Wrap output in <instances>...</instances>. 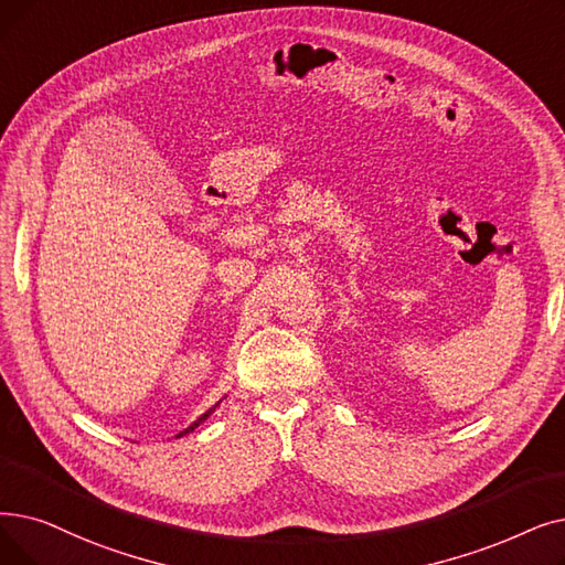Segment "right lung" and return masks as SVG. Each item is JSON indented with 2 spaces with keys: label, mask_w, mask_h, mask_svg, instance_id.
I'll list each match as a JSON object with an SVG mask.
<instances>
[{
  "label": "right lung",
  "mask_w": 565,
  "mask_h": 565,
  "mask_svg": "<svg viewBox=\"0 0 565 565\" xmlns=\"http://www.w3.org/2000/svg\"><path fill=\"white\" fill-rule=\"evenodd\" d=\"M216 406H218V404H216ZM216 406H214V408H216ZM214 408H210V411H207V413H203V415H201V418H199V420H195V423H193V425H191V427H186V429H184V431H182V434H189V431H193V429H195V427H199V425H201V423H205V420H207V418H210V415H212V413H214ZM182 434H178V438H180V436H182Z\"/></svg>",
  "instance_id": "obj_1"
}]
</instances>
